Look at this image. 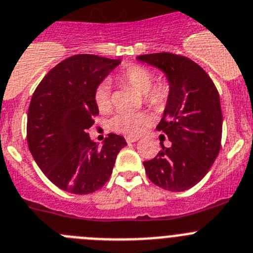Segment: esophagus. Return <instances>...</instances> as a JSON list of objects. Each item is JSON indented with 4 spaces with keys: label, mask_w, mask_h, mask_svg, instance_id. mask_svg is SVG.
<instances>
[{
    "label": "esophagus",
    "mask_w": 253,
    "mask_h": 253,
    "mask_svg": "<svg viewBox=\"0 0 253 253\" xmlns=\"http://www.w3.org/2000/svg\"><path fill=\"white\" fill-rule=\"evenodd\" d=\"M138 140V137H133V136H127L126 137V141L128 143H131V142H136V141Z\"/></svg>",
    "instance_id": "34e87169"
}]
</instances>
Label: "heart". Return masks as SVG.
<instances>
[{
	"label": "heart",
	"instance_id": "1",
	"mask_svg": "<svg viewBox=\"0 0 253 253\" xmlns=\"http://www.w3.org/2000/svg\"><path fill=\"white\" fill-rule=\"evenodd\" d=\"M117 79L121 83L128 84L138 92L143 93V98L152 108L161 110L166 106L170 97V85L164 79H159L155 83L154 73L147 67L133 64L125 68L117 74ZM95 106L101 112H108L112 107L111 88L107 82H102L94 90ZM152 124V117L146 111L127 112L122 111L110 120V128L112 131L124 133L127 136H138L146 131Z\"/></svg>",
	"mask_w": 253,
	"mask_h": 253
}]
</instances>
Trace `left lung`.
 Instances as JSON below:
<instances>
[{
  "label": "left lung",
  "mask_w": 253,
  "mask_h": 253,
  "mask_svg": "<svg viewBox=\"0 0 253 253\" xmlns=\"http://www.w3.org/2000/svg\"><path fill=\"white\" fill-rule=\"evenodd\" d=\"M159 68L170 83V97L156 129L171 141L152 160L143 161L155 185L183 192L199 183L217 159L222 141L219 94L211 77L195 61L172 53L137 56Z\"/></svg>",
  "instance_id": "8db88e82"
}]
</instances>
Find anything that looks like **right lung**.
I'll return each mask as SVG.
<instances>
[{"mask_svg":"<svg viewBox=\"0 0 253 253\" xmlns=\"http://www.w3.org/2000/svg\"><path fill=\"white\" fill-rule=\"evenodd\" d=\"M118 64L120 59L73 55L50 70L34 92L27 145L39 168L61 190L82 195L101 189L127 145L122 136L110 133L98 146L87 133L98 115L95 88Z\"/></svg>","mask_w":253,"mask_h":253,"instance_id":"add662e5","label":"right lung"}]
</instances>
